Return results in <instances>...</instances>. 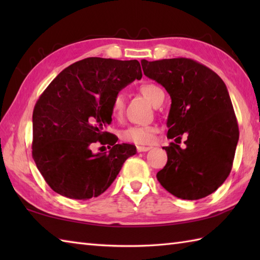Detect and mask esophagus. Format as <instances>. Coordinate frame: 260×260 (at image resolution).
Instances as JSON below:
<instances>
[{"mask_svg":"<svg viewBox=\"0 0 260 260\" xmlns=\"http://www.w3.org/2000/svg\"><path fill=\"white\" fill-rule=\"evenodd\" d=\"M137 152H147L151 150V147H146V146H137L136 147Z\"/></svg>","mask_w":260,"mask_h":260,"instance_id":"34e87169","label":"esophagus"}]
</instances>
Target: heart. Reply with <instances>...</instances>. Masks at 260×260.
I'll return each instance as SVG.
<instances>
[{
    "label": "heart",
    "instance_id": "b5f03b06",
    "mask_svg": "<svg viewBox=\"0 0 260 260\" xmlns=\"http://www.w3.org/2000/svg\"><path fill=\"white\" fill-rule=\"evenodd\" d=\"M141 92L144 95L153 105L156 103L157 98L163 92L158 86L154 84H145L141 87ZM126 104V96L123 91H118L112 101V114L115 118L121 117L124 113ZM156 128L153 126H140L134 125L120 132V139L125 142L134 143V144L147 145L152 144L155 136Z\"/></svg>",
    "mask_w": 260,
    "mask_h": 260
}]
</instances>
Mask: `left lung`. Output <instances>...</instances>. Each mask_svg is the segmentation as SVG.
<instances>
[{
    "label": "left lung",
    "instance_id": "8db88e82",
    "mask_svg": "<svg viewBox=\"0 0 260 260\" xmlns=\"http://www.w3.org/2000/svg\"><path fill=\"white\" fill-rule=\"evenodd\" d=\"M144 75L162 85L171 97L168 137L180 141L163 147L167 165L156 178L165 190L184 200H199L221 185L233 168L239 140L238 123L223 80L206 66L186 58L147 61Z\"/></svg>",
    "mask_w": 260,
    "mask_h": 260
}]
</instances>
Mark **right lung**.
I'll return each instance as SVG.
<instances>
[{"label": "right lung", "mask_w": 260, "mask_h": 260, "mask_svg": "<svg viewBox=\"0 0 260 260\" xmlns=\"http://www.w3.org/2000/svg\"><path fill=\"white\" fill-rule=\"evenodd\" d=\"M142 78L137 60L87 58L63 69L47 87L33 109L32 156L48 185L76 200L106 191L135 145L117 144L105 132L112 123L114 96ZM99 140L108 153L93 154Z\"/></svg>", "instance_id": "obj_1"}]
</instances>
